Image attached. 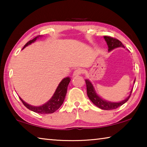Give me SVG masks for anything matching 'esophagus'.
<instances>
[{"instance_id":"34e87169","label":"esophagus","mask_w":147,"mask_h":147,"mask_svg":"<svg viewBox=\"0 0 147 147\" xmlns=\"http://www.w3.org/2000/svg\"><path fill=\"white\" fill-rule=\"evenodd\" d=\"M82 73V71L81 69H76V70L74 71L73 76H76L80 75Z\"/></svg>"}]
</instances>
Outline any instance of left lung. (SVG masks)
<instances>
[{
  "label": "left lung",
  "mask_w": 147,
  "mask_h": 147,
  "mask_svg": "<svg viewBox=\"0 0 147 147\" xmlns=\"http://www.w3.org/2000/svg\"><path fill=\"white\" fill-rule=\"evenodd\" d=\"M104 38L105 39L107 44H108L109 51L117 48V47H124L121 42L118 40L117 39L112 38L111 36H104ZM86 84L87 88V94H88L89 98L98 108L105 109V110H111V109H115L119 108V107L121 106L123 104H124L128 100V99L130 98L131 96V92H132V90H131L128 97L126 98L123 101L120 102H109L102 100L100 97H99L98 94L94 91V89L92 84L88 80H86Z\"/></svg>",
  "instance_id": "8db88e82"
}]
</instances>
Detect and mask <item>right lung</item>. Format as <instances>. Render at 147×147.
I'll use <instances>...</instances> for the list:
<instances>
[{
	"label": "right lung",
	"instance_id": "right-lung-1",
	"mask_svg": "<svg viewBox=\"0 0 147 147\" xmlns=\"http://www.w3.org/2000/svg\"><path fill=\"white\" fill-rule=\"evenodd\" d=\"M37 36L36 38H34L32 40L29 41L28 43H26L25 45L24 46L23 49L28 46V45L31 44L33 43L36 40L37 38L39 37ZM71 79L69 78V77H67V78H64L63 80H62L60 84H59L58 88H57L56 90L54 93V95L53 97L51 98V100L49 102H47L46 104H43V106H32L31 105H29V104H26V102L22 100V99L20 98L23 104L24 105V106L26 107L27 108L29 109L30 110H32L34 111L36 113H41V114H49V113H53L54 111H56L57 109H58L60 106L62 105V104L63 103V101L65 100V95L67 93V87L69 82H70Z\"/></svg>",
	"mask_w": 147,
	"mask_h": 147
}]
</instances>
